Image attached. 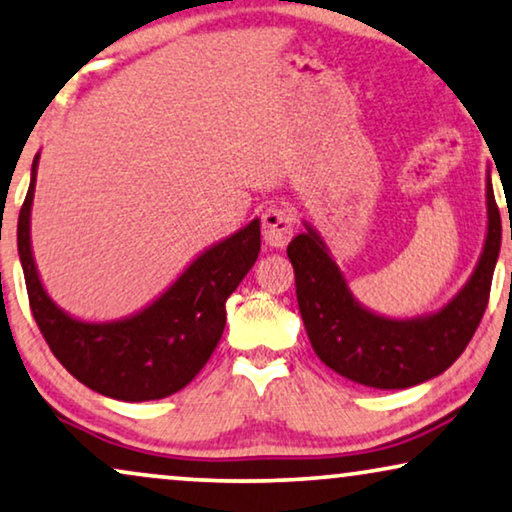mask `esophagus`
Returning <instances> with one entry per match:
<instances>
[{
    "label": "esophagus",
    "instance_id": "obj_1",
    "mask_svg": "<svg viewBox=\"0 0 512 512\" xmlns=\"http://www.w3.org/2000/svg\"><path fill=\"white\" fill-rule=\"evenodd\" d=\"M295 231V215L285 206H271L262 215V236L269 248H285Z\"/></svg>",
    "mask_w": 512,
    "mask_h": 512
}]
</instances>
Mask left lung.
Instances as JSON below:
<instances>
[{
	"instance_id": "8db88e82",
	"label": "left lung",
	"mask_w": 512,
	"mask_h": 512,
	"mask_svg": "<svg viewBox=\"0 0 512 512\" xmlns=\"http://www.w3.org/2000/svg\"><path fill=\"white\" fill-rule=\"evenodd\" d=\"M288 245L306 335L323 363L356 384L410 388L438 377L461 356L487 309L501 250V215L487 173V236L466 285L442 309L386 318L353 297L342 269L311 224Z\"/></svg>"
}]
</instances>
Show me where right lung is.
Here are the masks:
<instances>
[{"label": "right lung", "mask_w": 512, "mask_h": 512, "mask_svg": "<svg viewBox=\"0 0 512 512\" xmlns=\"http://www.w3.org/2000/svg\"><path fill=\"white\" fill-rule=\"evenodd\" d=\"M39 154L18 215V255L39 330L60 365L107 398L159 400L185 388L213 356L227 323V299L260 255V220L201 252L152 304L117 320L74 318L60 309L39 278L30 215Z\"/></svg>", "instance_id": "obj_1"}]
</instances>
